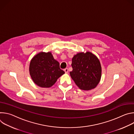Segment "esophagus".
Returning <instances> with one entry per match:
<instances>
[{"label": "esophagus", "mask_w": 134, "mask_h": 134, "mask_svg": "<svg viewBox=\"0 0 134 134\" xmlns=\"http://www.w3.org/2000/svg\"><path fill=\"white\" fill-rule=\"evenodd\" d=\"M64 71H65V72L66 74H67V73L68 72V69L67 68H66L64 69Z\"/></svg>", "instance_id": "1"}]
</instances>
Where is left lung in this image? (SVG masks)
I'll list each match as a JSON object with an SVG mask.
<instances>
[{
	"label": "left lung",
	"instance_id": "1",
	"mask_svg": "<svg viewBox=\"0 0 134 134\" xmlns=\"http://www.w3.org/2000/svg\"><path fill=\"white\" fill-rule=\"evenodd\" d=\"M71 79L80 89L90 90L94 88L101 77V66L96 55L90 52H80L72 58Z\"/></svg>",
	"mask_w": 134,
	"mask_h": 134
}]
</instances>
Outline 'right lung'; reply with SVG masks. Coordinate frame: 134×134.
<instances>
[{
  "label": "right lung",
  "instance_id": "add662e5",
  "mask_svg": "<svg viewBox=\"0 0 134 134\" xmlns=\"http://www.w3.org/2000/svg\"><path fill=\"white\" fill-rule=\"evenodd\" d=\"M29 71L34 83L46 88L52 86L65 74L50 52H41L35 55L30 62Z\"/></svg>",
  "mask_w": 134,
  "mask_h": 134
}]
</instances>
